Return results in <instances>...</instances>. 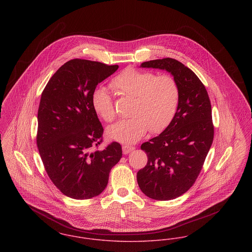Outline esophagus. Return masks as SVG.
I'll list each match as a JSON object with an SVG mask.
<instances>
[{
	"instance_id": "obj_1",
	"label": "esophagus",
	"mask_w": 252,
	"mask_h": 252,
	"mask_svg": "<svg viewBox=\"0 0 252 252\" xmlns=\"http://www.w3.org/2000/svg\"><path fill=\"white\" fill-rule=\"evenodd\" d=\"M134 146H132V145H123L122 146V150H123V153L126 155V154H129L130 152L133 151L134 150Z\"/></svg>"
}]
</instances>
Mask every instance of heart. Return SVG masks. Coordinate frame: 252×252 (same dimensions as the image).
I'll return each instance as SVG.
<instances>
[{"instance_id":"1","label":"heart","mask_w":252,"mask_h":252,"mask_svg":"<svg viewBox=\"0 0 252 252\" xmlns=\"http://www.w3.org/2000/svg\"><path fill=\"white\" fill-rule=\"evenodd\" d=\"M122 97L134 98L130 116L108 129L111 138L130 144L139 140L149 130L158 134L171 123L180 101V88L170 74H158L134 67L123 69L111 82ZM95 112L107 122L115 120L117 113L111 94L97 88L93 94Z\"/></svg>"}]
</instances>
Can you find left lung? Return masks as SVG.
Returning <instances> with one entry per match:
<instances>
[{
    "label": "left lung",
    "instance_id": "8db88e82",
    "mask_svg": "<svg viewBox=\"0 0 252 252\" xmlns=\"http://www.w3.org/2000/svg\"><path fill=\"white\" fill-rule=\"evenodd\" d=\"M142 67L166 69L177 80L180 101L167 128L141 144L145 167L137 172L140 190L157 201L174 200L195 184L214 138L211 103L207 91L189 67L173 58L151 60Z\"/></svg>",
    "mask_w": 252,
    "mask_h": 252
}]
</instances>
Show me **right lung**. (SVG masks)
I'll return each instance as SVG.
<instances>
[{
  "label": "right lung",
  "instance_id": "add662e5",
  "mask_svg": "<svg viewBox=\"0 0 252 252\" xmlns=\"http://www.w3.org/2000/svg\"><path fill=\"white\" fill-rule=\"evenodd\" d=\"M118 65L72 59L46 85L38 109L36 143L51 182L75 200L98 196L109 174L122 157L113 141L103 150V126L93 106L96 86L113 74Z\"/></svg>",
  "mask_w": 252,
  "mask_h": 252
}]
</instances>
